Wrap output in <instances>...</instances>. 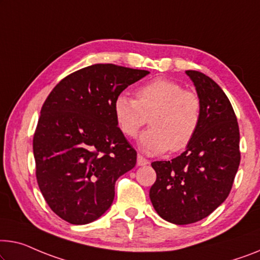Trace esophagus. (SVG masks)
<instances>
[{
  "mask_svg": "<svg viewBox=\"0 0 260 260\" xmlns=\"http://www.w3.org/2000/svg\"><path fill=\"white\" fill-rule=\"evenodd\" d=\"M137 165L140 166V167H142V166L149 165V161L147 160V158L143 157L142 155H138V157H137Z\"/></svg>",
  "mask_w": 260,
  "mask_h": 260,
  "instance_id": "esophagus-1",
  "label": "esophagus"
}]
</instances>
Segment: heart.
<instances>
[{
  "label": "heart",
  "instance_id": "1",
  "mask_svg": "<svg viewBox=\"0 0 260 260\" xmlns=\"http://www.w3.org/2000/svg\"><path fill=\"white\" fill-rule=\"evenodd\" d=\"M135 95L137 99L121 93L113 103L115 121L126 137L134 138L149 117L152 126L138 140L143 152H180L189 146L202 120V102L197 93L183 90L174 80L155 78L140 85Z\"/></svg>",
  "mask_w": 260,
  "mask_h": 260
}]
</instances>
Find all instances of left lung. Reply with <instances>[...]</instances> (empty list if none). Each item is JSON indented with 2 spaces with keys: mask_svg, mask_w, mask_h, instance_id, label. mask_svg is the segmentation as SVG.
<instances>
[{
  "mask_svg": "<svg viewBox=\"0 0 260 260\" xmlns=\"http://www.w3.org/2000/svg\"><path fill=\"white\" fill-rule=\"evenodd\" d=\"M202 102L200 128L180 156L155 161L149 190L155 210L167 222L184 225L205 218L222 204L241 162L239 127L230 100L210 77L188 70Z\"/></svg>",
  "mask_w": 260,
  "mask_h": 260,
  "instance_id": "obj_1",
  "label": "left lung"
}]
</instances>
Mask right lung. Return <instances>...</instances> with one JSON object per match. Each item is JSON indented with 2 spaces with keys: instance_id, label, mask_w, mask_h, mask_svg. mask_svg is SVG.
<instances>
[{
  "instance_id": "add662e5",
  "label": "right lung",
  "mask_w": 260,
  "mask_h": 260,
  "mask_svg": "<svg viewBox=\"0 0 260 260\" xmlns=\"http://www.w3.org/2000/svg\"><path fill=\"white\" fill-rule=\"evenodd\" d=\"M146 70L94 64L65 77L41 110L34 135L42 195L61 219H98L114 200V184L134 168L137 152L117 125L113 103Z\"/></svg>"
}]
</instances>
